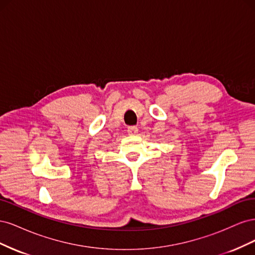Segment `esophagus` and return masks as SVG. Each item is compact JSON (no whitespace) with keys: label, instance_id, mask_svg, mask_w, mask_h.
<instances>
[{"label":"esophagus","instance_id":"esophagus-1","mask_svg":"<svg viewBox=\"0 0 255 255\" xmlns=\"http://www.w3.org/2000/svg\"><path fill=\"white\" fill-rule=\"evenodd\" d=\"M138 133V128L137 127H128V135H136Z\"/></svg>","mask_w":255,"mask_h":255}]
</instances>
